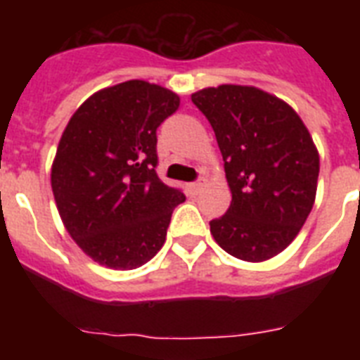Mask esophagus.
I'll use <instances>...</instances> for the list:
<instances>
[{
  "label": "esophagus",
  "mask_w": 360,
  "mask_h": 360,
  "mask_svg": "<svg viewBox=\"0 0 360 360\" xmlns=\"http://www.w3.org/2000/svg\"><path fill=\"white\" fill-rule=\"evenodd\" d=\"M203 186H205V179H200V181H196V183H191V185H188V188H191L192 194H198V192L202 191Z\"/></svg>",
  "instance_id": "34e87169"
}]
</instances>
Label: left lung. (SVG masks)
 <instances>
[{
	"label": "left lung",
	"mask_w": 360,
	"mask_h": 360,
	"mask_svg": "<svg viewBox=\"0 0 360 360\" xmlns=\"http://www.w3.org/2000/svg\"><path fill=\"white\" fill-rule=\"evenodd\" d=\"M217 136L231 192L211 220L213 239L237 259L267 262L291 245L316 202L319 153L295 110L254 86L192 93Z\"/></svg>",
	"instance_id": "1"
}]
</instances>
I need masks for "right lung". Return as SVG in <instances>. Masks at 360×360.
<instances>
[{
  "label": "right lung",
  "instance_id": "1",
  "mask_svg": "<svg viewBox=\"0 0 360 360\" xmlns=\"http://www.w3.org/2000/svg\"><path fill=\"white\" fill-rule=\"evenodd\" d=\"M179 103L166 87L129 80L93 93L65 127L53 200L65 230L98 265L130 271L162 248L185 196L155 172L157 129Z\"/></svg>",
  "mask_w": 360,
  "mask_h": 360
}]
</instances>
